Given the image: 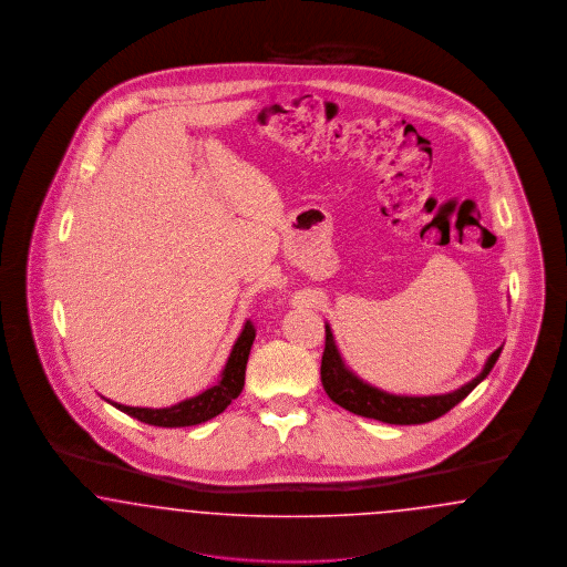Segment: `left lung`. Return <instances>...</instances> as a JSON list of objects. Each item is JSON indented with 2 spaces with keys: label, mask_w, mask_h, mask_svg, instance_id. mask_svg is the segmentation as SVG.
I'll use <instances>...</instances> for the list:
<instances>
[{
  "label": "left lung",
  "mask_w": 567,
  "mask_h": 567,
  "mask_svg": "<svg viewBox=\"0 0 567 567\" xmlns=\"http://www.w3.org/2000/svg\"><path fill=\"white\" fill-rule=\"evenodd\" d=\"M502 347L491 352L486 359L483 372L463 386H458L451 393L442 395H395L389 391H382L374 384L365 382L357 377L351 368L344 363L342 354L336 347L331 327L324 323V351L321 361V382L324 393L342 408H347L352 414L377 419L389 425H421L430 423L433 419H440L458 402H463L493 370L495 361L499 359Z\"/></svg>",
  "instance_id": "obj_1"
}]
</instances>
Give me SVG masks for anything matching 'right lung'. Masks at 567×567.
Wrapping results in <instances>:
<instances>
[{
    "label": "right lung",
    "instance_id": "right-lung-1",
    "mask_svg": "<svg viewBox=\"0 0 567 567\" xmlns=\"http://www.w3.org/2000/svg\"><path fill=\"white\" fill-rule=\"evenodd\" d=\"M255 340V327L250 321H246L229 352V359L220 372V380L215 386L202 391L199 395L183 400L181 404L169 405V408H134V405L116 404L110 402L116 410L130 414L137 419L140 423L155 425V427H189V425H199L216 414H220L227 405L231 404L240 393H243L244 374H246V361L250 354V347Z\"/></svg>",
    "mask_w": 567,
    "mask_h": 567
}]
</instances>
